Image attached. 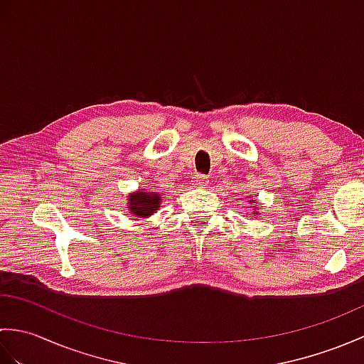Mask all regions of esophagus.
<instances>
[{"label": "esophagus", "instance_id": "1", "mask_svg": "<svg viewBox=\"0 0 364 364\" xmlns=\"http://www.w3.org/2000/svg\"><path fill=\"white\" fill-rule=\"evenodd\" d=\"M192 184H196L198 188H203L208 184V178L205 175H194L192 176Z\"/></svg>", "mask_w": 364, "mask_h": 364}]
</instances>
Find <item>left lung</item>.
Segmentation results:
<instances>
[{"mask_svg":"<svg viewBox=\"0 0 364 364\" xmlns=\"http://www.w3.org/2000/svg\"><path fill=\"white\" fill-rule=\"evenodd\" d=\"M249 202H250V203H255L253 200H249ZM253 214H258V211H253Z\"/></svg>","mask_w":364,"mask_h":364,"instance_id":"obj_1","label":"left lung"}]
</instances>
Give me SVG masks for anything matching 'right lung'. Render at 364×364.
<instances>
[{"mask_svg":"<svg viewBox=\"0 0 364 364\" xmlns=\"http://www.w3.org/2000/svg\"><path fill=\"white\" fill-rule=\"evenodd\" d=\"M159 205L161 196L154 194V192H145L139 189L128 196V208L131 214H134L136 218H150L151 214L158 211Z\"/></svg>","mask_w":364,"mask_h":364,"instance_id":"right-lung-1","label":"right lung"}]
</instances>
